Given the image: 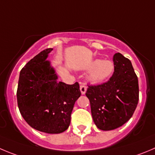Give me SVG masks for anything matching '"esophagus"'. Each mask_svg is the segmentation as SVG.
<instances>
[{
    "label": "esophagus",
    "instance_id": "1",
    "mask_svg": "<svg viewBox=\"0 0 155 155\" xmlns=\"http://www.w3.org/2000/svg\"><path fill=\"white\" fill-rule=\"evenodd\" d=\"M80 90L82 94H84L87 91V86L85 85V84H81L80 85Z\"/></svg>",
    "mask_w": 155,
    "mask_h": 155
}]
</instances>
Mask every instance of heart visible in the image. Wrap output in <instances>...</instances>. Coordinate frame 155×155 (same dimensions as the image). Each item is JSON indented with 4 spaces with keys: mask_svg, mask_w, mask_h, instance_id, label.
I'll return each instance as SVG.
<instances>
[{
    "mask_svg": "<svg viewBox=\"0 0 155 155\" xmlns=\"http://www.w3.org/2000/svg\"><path fill=\"white\" fill-rule=\"evenodd\" d=\"M90 71L88 79L94 84H98L108 80L114 71V64L111 61L102 59H94L87 65Z\"/></svg>",
    "mask_w": 155,
    "mask_h": 155,
    "instance_id": "1",
    "label": "heart"
}]
</instances>
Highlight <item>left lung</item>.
<instances>
[{
    "instance_id": "obj_1",
    "label": "left lung",
    "mask_w": 155,
    "mask_h": 155,
    "mask_svg": "<svg viewBox=\"0 0 155 155\" xmlns=\"http://www.w3.org/2000/svg\"><path fill=\"white\" fill-rule=\"evenodd\" d=\"M115 69L106 83L89 86L86 96L97 127L109 131L130 119L138 102V81L130 60L118 52L113 55Z\"/></svg>"
}]
</instances>
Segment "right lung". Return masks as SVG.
<instances>
[{"label":"right lung","instance_id":"add662e5","mask_svg":"<svg viewBox=\"0 0 155 155\" xmlns=\"http://www.w3.org/2000/svg\"><path fill=\"white\" fill-rule=\"evenodd\" d=\"M52 49L42 51L22 68L17 97L20 113L31 127L58 134L68 128L74 105L81 94L78 82L57 81L58 75L46 61Z\"/></svg>","mask_w":155,"mask_h":155}]
</instances>
